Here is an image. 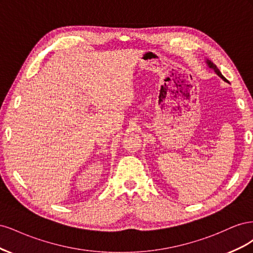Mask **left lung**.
<instances>
[{"instance_id":"obj_1","label":"left lung","mask_w":253,"mask_h":253,"mask_svg":"<svg viewBox=\"0 0 253 253\" xmlns=\"http://www.w3.org/2000/svg\"><path fill=\"white\" fill-rule=\"evenodd\" d=\"M206 62H207V64H208V66L210 67V68H212V70L214 71V72H215V74L217 75V76H219V77L221 78V79H223L224 81H227V79L224 77V76L223 75H221V73L219 72V70H218V68L216 67V65L215 64H214L213 62H211V61L210 60H207L206 61Z\"/></svg>"}]
</instances>
